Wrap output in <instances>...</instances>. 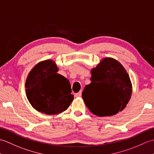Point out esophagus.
Segmentation results:
<instances>
[{
  "mask_svg": "<svg viewBox=\"0 0 154 154\" xmlns=\"http://www.w3.org/2000/svg\"><path fill=\"white\" fill-rule=\"evenodd\" d=\"M81 96H82V91H79L78 93H77L76 94V97H80Z\"/></svg>",
  "mask_w": 154,
  "mask_h": 154,
  "instance_id": "obj_1",
  "label": "esophagus"
}]
</instances>
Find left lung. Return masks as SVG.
Returning a JSON list of instances; mask_svg holds the SVG:
<instances>
[{"label":"left lung","mask_w":154,"mask_h":154,"mask_svg":"<svg viewBox=\"0 0 154 154\" xmlns=\"http://www.w3.org/2000/svg\"><path fill=\"white\" fill-rule=\"evenodd\" d=\"M91 82L82 92L84 103L98 117L117 114L126 107L132 93V86L124 66L111 57L102 59L91 70Z\"/></svg>","instance_id":"1"}]
</instances>
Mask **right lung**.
<instances>
[{"label":"right lung","instance_id":"1","mask_svg":"<svg viewBox=\"0 0 154 154\" xmlns=\"http://www.w3.org/2000/svg\"><path fill=\"white\" fill-rule=\"evenodd\" d=\"M59 68L52 59L41 61L26 78V97L32 107L46 115L64 111L74 100L67 78L57 73Z\"/></svg>","mask_w":154,"mask_h":154}]
</instances>
